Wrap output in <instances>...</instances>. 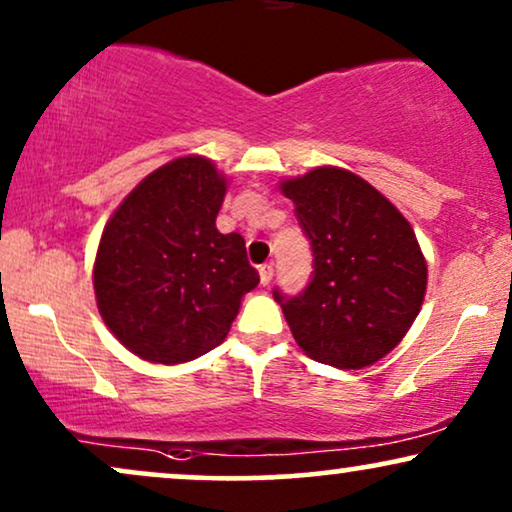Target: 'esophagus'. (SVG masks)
Returning <instances> with one entry per match:
<instances>
[{"mask_svg": "<svg viewBox=\"0 0 512 512\" xmlns=\"http://www.w3.org/2000/svg\"><path fill=\"white\" fill-rule=\"evenodd\" d=\"M271 278H274V267H271V264H262V267H260V281H262V286H269Z\"/></svg>", "mask_w": 512, "mask_h": 512, "instance_id": "1", "label": "esophagus"}]
</instances>
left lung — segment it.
I'll list each match as a JSON object with an SVG mask.
<instances>
[{
  "label": "left lung",
  "mask_w": 512,
  "mask_h": 512,
  "mask_svg": "<svg viewBox=\"0 0 512 512\" xmlns=\"http://www.w3.org/2000/svg\"><path fill=\"white\" fill-rule=\"evenodd\" d=\"M312 248L297 295L274 288L307 357L364 368L392 352L420 312L428 267L411 224L357 174L316 167L281 184Z\"/></svg>",
  "instance_id": "8db88e82"
}]
</instances>
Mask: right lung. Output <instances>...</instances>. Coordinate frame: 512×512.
Masks as SVG:
<instances>
[{"mask_svg":"<svg viewBox=\"0 0 512 512\" xmlns=\"http://www.w3.org/2000/svg\"><path fill=\"white\" fill-rule=\"evenodd\" d=\"M226 184L210 160L177 158L141 181L103 229L99 312L129 352L181 364L215 349L260 283L241 234H219Z\"/></svg>","mask_w":512,"mask_h":512,"instance_id":"obj_1","label":"right lung"}]
</instances>
